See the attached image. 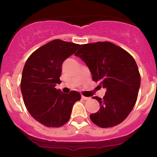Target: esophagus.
<instances>
[{
    "label": "esophagus",
    "mask_w": 157,
    "mask_h": 157,
    "mask_svg": "<svg viewBox=\"0 0 157 157\" xmlns=\"http://www.w3.org/2000/svg\"><path fill=\"white\" fill-rule=\"evenodd\" d=\"M81 98L82 99V100H89V97H84V96H82L81 97Z\"/></svg>",
    "instance_id": "1"
}]
</instances>
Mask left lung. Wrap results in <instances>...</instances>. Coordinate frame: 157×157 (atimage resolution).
Segmentation results:
<instances>
[{
	"label": "left lung",
	"mask_w": 157,
	"mask_h": 157,
	"mask_svg": "<svg viewBox=\"0 0 157 157\" xmlns=\"http://www.w3.org/2000/svg\"><path fill=\"white\" fill-rule=\"evenodd\" d=\"M86 63L92 80L106 89L97 112L90 114L95 125L111 128L121 123L135 105L140 87V75L134 59L123 48L110 42L82 45L75 54Z\"/></svg>",
	"instance_id": "obj_1"
}]
</instances>
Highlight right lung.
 Here are the masks:
<instances>
[{
    "label": "right lung",
    "instance_id": "1",
    "mask_svg": "<svg viewBox=\"0 0 157 157\" xmlns=\"http://www.w3.org/2000/svg\"><path fill=\"white\" fill-rule=\"evenodd\" d=\"M81 45L54 40L37 48L27 59L21 77L23 101L30 114L46 127L63 125L71 117L74 104L81 95L56 89L60 82L62 65Z\"/></svg>",
    "mask_w": 157,
    "mask_h": 157
}]
</instances>
